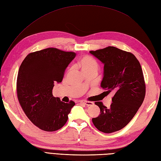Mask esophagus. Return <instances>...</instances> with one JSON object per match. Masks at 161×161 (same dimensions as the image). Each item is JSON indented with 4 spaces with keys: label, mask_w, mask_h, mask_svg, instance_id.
I'll return each mask as SVG.
<instances>
[{
    "label": "esophagus",
    "mask_w": 161,
    "mask_h": 161,
    "mask_svg": "<svg viewBox=\"0 0 161 161\" xmlns=\"http://www.w3.org/2000/svg\"><path fill=\"white\" fill-rule=\"evenodd\" d=\"M80 103L81 104H84L85 105H87V106H90V105H92L94 104L93 102L91 101H79Z\"/></svg>",
    "instance_id": "34e87169"
}]
</instances>
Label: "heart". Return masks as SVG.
Returning <instances> with one entry per match:
<instances>
[{
  "mask_svg": "<svg viewBox=\"0 0 161 161\" xmlns=\"http://www.w3.org/2000/svg\"><path fill=\"white\" fill-rule=\"evenodd\" d=\"M77 66L81 69L82 73L92 72L97 73L98 70L97 62L88 56H84L80 58L77 62Z\"/></svg>",
  "mask_w": 161,
  "mask_h": 161,
  "instance_id": "b5f03b06",
  "label": "heart"
}]
</instances>
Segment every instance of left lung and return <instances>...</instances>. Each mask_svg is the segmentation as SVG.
Listing matches in <instances>:
<instances>
[{"mask_svg": "<svg viewBox=\"0 0 161 161\" xmlns=\"http://www.w3.org/2000/svg\"><path fill=\"white\" fill-rule=\"evenodd\" d=\"M90 53L104 64L101 88L115 92L108 109L95 102L101 114L92 120L103 133H111L126 126L141 107L146 95V84L141 64L133 53L109 46Z\"/></svg>", "mask_w": 161, "mask_h": 161, "instance_id": "obj_1", "label": "left lung"}]
</instances>
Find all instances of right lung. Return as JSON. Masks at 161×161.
I'll list each match as a JSON object with an SVG mask.
<instances>
[{"label": "right lung", "mask_w": 161, "mask_h": 161, "mask_svg": "<svg viewBox=\"0 0 161 161\" xmlns=\"http://www.w3.org/2000/svg\"><path fill=\"white\" fill-rule=\"evenodd\" d=\"M73 52L49 47L30 53L20 65L17 78V95L28 119L40 129L56 131L68 120L75 105L54 97V84L63 79L65 69L75 57Z\"/></svg>", "instance_id": "right-lung-1"}]
</instances>
